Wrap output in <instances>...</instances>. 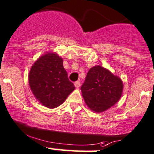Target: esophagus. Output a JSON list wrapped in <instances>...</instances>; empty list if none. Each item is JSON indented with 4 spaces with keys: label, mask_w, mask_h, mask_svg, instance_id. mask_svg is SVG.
<instances>
[{
    "label": "esophagus",
    "mask_w": 154,
    "mask_h": 154,
    "mask_svg": "<svg viewBox=\"0 0 154 154\" xmlns=\"http://www.w3.org/2000/svg\"><path fill=\"white\" fill-rule=\"evenodd\" d=\"M75 88H79L80 87V82L79 81H77L75 82Z\"/></svg>",
    "instance_id": "1"
}]
</instances>
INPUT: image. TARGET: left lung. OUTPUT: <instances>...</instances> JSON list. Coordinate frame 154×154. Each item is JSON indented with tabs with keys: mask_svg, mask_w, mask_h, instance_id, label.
Masks as SVG:
<instances>
[{
	"mask_svg": "<svg viewBox=\"0 0 154 154\" xmlns=\"http://www.w3.org/2000/svg\"><path fill=\"white\" fill-rule=\"evenodd\" d=\"M123 82L118 76L101 66L91 68L81 87L87 106L97 113L106 111L120 100Z\"/></svg>",
	"mask_w": 154,
	"mask_h": 154,
	"instance_id": "8db88e82",
	"label": "left lung"
}]
</instances>
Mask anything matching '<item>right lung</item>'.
<instances>
[{"instance_id": "add662e5", "label": "right lung", "mask_w": 154, "mask_h": 154, "mask_svg": "<svg viewBox=\"0 0 154 154\" xmlns=\"http://www.w3.org/2000/svg\"><path fill=\"white\" fill-rule=\"evenodd\" d=\"M28 79L35 98L48 108L60 106L75 89L63 67V59L55 53L40 56L31 67Z\"/></svg>"}]
</instances>
